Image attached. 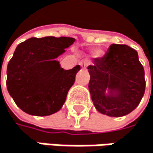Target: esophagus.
Masks as SVG:
<instances>
[{
  "mask_svg": "<svg viewBox=\"0 0 153 153\" xmlns=\"http://www.w3.org/2000/svg\"><path fill=\"white\" fill-rule=\"evenodd\" d=\"M81 67H82V69H86L87 68V63L86 62H81Z\"/></svg>",
  "mask_w": 153,
  "mask_h": 153,
  "instance_id": "1",
  "label": "esophagus"
}]
</instances>
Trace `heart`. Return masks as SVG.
<instances>
[{
  "label": "heart",
  "mask_w": 153,
  "mask_h": 153,
  "mask_svg": "<svg viewBox=\"0 0 153 153\" xmlns=\"http://www.w3.org/2000/svg\"><path fill=\"white\" fill-rule=\"evenodd\" d=\"M95 53H96V52H95Z\"/></svg>",
  "instance_id": "heart-1"
}]
</instances>
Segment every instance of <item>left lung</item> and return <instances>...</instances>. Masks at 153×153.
<instances>
[{
    "mask_svg": "<svg viewBox=\"0 0 153 153\" xmlns=\"http://www.w3.org/2000/svg\"><path fill=\"white\" fill-rule=\"evenodd\" d=\"M88 67L89 90L97 111L111 117L131 112L145 91L144 69L137 51L125 44H111L102 58ZM106 88L117 90L116 96H106Z\"/></svg>",
    "mask_w": 153,
    "mask_h": 153,
    "instance_id": "left-lung-1",
    "label": "left lung"
}]
</instances>
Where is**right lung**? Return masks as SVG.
Instances as JSON below:
<instances>
[{
    "instance_id": "1",
    "label": "right lung",
    "mask_w": 153,
    "mask_h": 153,
    "mask_svg": "<svg viewBox=\"0 0 153 153\" xmlns=\"http://www.w3.org/2000/svg\"><path fill=\"white\" fill-rule=\"evenodd\" d=\"M74 41L70 37H32L17 46L7 66L6 85L21 110L35 116L61 110L81 67L63 70L55 58Z\"/></svg>"
}]
</instances>
